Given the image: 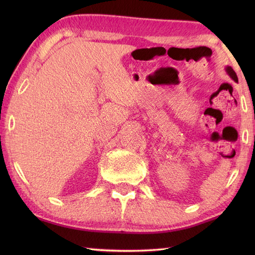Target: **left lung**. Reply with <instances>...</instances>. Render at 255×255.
Instances as JSON below:
<instances>
[{
  "instance_id": "1",
  "label": "left lung",
  "mask_w": 255,
  "mask_h": 255,
  "mask_svg": "<svg viewBox=\"0 0 255 255\" xmlns=\"http://www.w3.org/2000/svg\"><path fill=\"white\" fill-rule=\"evenodd\" d=\"M226 72L228 73V75L229 77L235 81V82H238V77H237V74H236V72L234 71V69H232L231 67H229V66H227L226 67Z\"/></svg>"
}]
</instances>
